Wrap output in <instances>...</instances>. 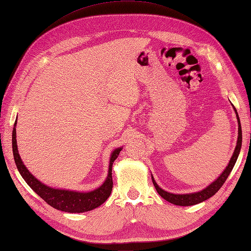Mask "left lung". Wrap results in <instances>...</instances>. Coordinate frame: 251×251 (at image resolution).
I'll list each match as a JSON object with an SVG mask.
<instances>
[{
  "label": "left lung",
  "instance_id": "8db88e82",
  "mask_svg": "<svg viewBox=\"0 0 251 251\" xmlns=\"http://www.w3.org/2000/svg\"><path fill=\"white\" fill-rule=\"evenodd\" d=\"M234 108V107H233ZM234 111L236 114V119H237V124H238V136H237V141H236V147L234 152H233V155L230 158V161L228 166L226 167L225 170L223 171V173L214 180L213 183L209 184L207 187H205L204 189H202L200 191L197 192H191V194H183V195H178V194H172V192H168L166 190H164L162 188H160L157 183L155 182V179L152 176V180L153 184L155 186V188L157 190V192L160 195L161 198L168 202L172 203L174 205H179V206H190V205H195L198 204V203H201L203 201H205L209 198L213 197L216 192L220 189L221 186L224 185V183L226 182V179L228 178L229 174L231 173L233 167H234L235 162L237 160V157L240 155L241 152V148H242V126H241V121L240 118H238V114L236 109L234 108Z\"/></svg>",
  "mask_w": 251,
  "mask_h": 251
}]
</instances>
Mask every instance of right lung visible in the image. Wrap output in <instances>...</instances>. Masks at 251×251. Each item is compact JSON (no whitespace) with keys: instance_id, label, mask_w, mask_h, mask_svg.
I'll list each match as a JSON object with an SVG mask.
<instances>
[{"instance_id":"1","label":"right lung","mask_w":251,"mask_h":251,"mask_svg":"<svg viewBox=\"0 0 251 251\" xmlns=\"http://www.w3.org/2000/svg\"><path fill=\"white\" fill-rule=\"evenodd\" d=\"M16 125L17 121L15 122L13 129V153L17 169H18L19 173L21 174L23 179L25 180L26 184L30 186L42 199H44L48 203L49 205L62 212L84 213L100 206L110 197V195H111L113 187L112 166L114 160L118 158V156L120 155V152L123 148L115 149L111 153L109 161L108 176L106 177V180H104L102 185L99 186L98 188L87 192L53 188L50 187V186L45 185L44 183L40 182V180H38L30 171L27 170L25 164H23L18 152V147H17Z\"/></svg>"}]
</instances>
